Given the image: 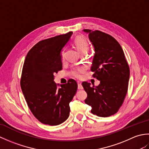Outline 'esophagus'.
<instances>
[{
	"label": "esophagus",
	"instance_id": "esophagus-1",
	"mask_svg": "<svg viewBox=\"0 0 149 149\" xmlns=\"http://www.w3.org/2000/svg\"><path fill=\"white\" fill-rule=\"evenodd\" d=\"M77 84H78V89H80V90L83 89V86H82L81 82L77 81Z\"/></svg>",
	"mask_w": 149,
	"mask_h": 149
}]
</instances>
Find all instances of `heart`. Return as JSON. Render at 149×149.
<instances>
[{
    "instance_id": "b5f03b06",
    "label": "heart",
    "mask_w": 149,
    "mask_h": 149,
    "mask_svg": "<svg viewBox=\"0 0 149 149\" xmlns=\"http://www.w3.org/2000/svg\"><path fill=\"white\" fill-rule=\"evenodd\" d=\"M74 43L78 51L81 54H86L88 49H89V44H88V41L84 37L82 36H78L75 38L74 40ZM64 50H62L61 52V59H64ZM86 67L84 66H78V67L74 68L72 69L71 71V75L73 77H76L78 79H80L83 76V74L86 72Z\"/></svg>"
}]
</instances>
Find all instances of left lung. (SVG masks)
Instances as JSON below:
<instances>
[{
	"label": "left lung",
	"mask_w": 149,
	"mask_h": 149,
	"mask_svg": "<svg viewBox=\"0 0 149 149\" xmlns=\"http://www.w3.org/2000/svg\"><path fill=\"white\" fill-rule=\"evenodd\" d=\"M95 49L91 70L93 77L100 81L97 86L87 82L83 86L87 93L85 103L91 107V112L100 117L117 113L128 90L130 70L124 53L113 36L100 31L84 29Z\"/></svg>",
	"instance_id": "left-lung-1"
}]
</instances>
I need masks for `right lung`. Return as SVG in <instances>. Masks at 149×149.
Segmentation results:
<instances>
[{
	"mask_svg": "<svg viewBox=\"0 0 149 149\" xmlns=\"http://www.w3.org/2000/svg\"><path fill=\"white\" fill-rule=\"evenodd\" d=\"M72 32L40 41L27 53L22 68L20 86L33 115L44 124L59 125L68 118L69 103L77 89L74 79L60 85L54 74L62 69L61 51Z\"/></svg>",
	"mask_w": 149,
	"mask_h": 149,
	"instance_id": "right-lung-1",
	"label": "right lung"
}]
</instances>
